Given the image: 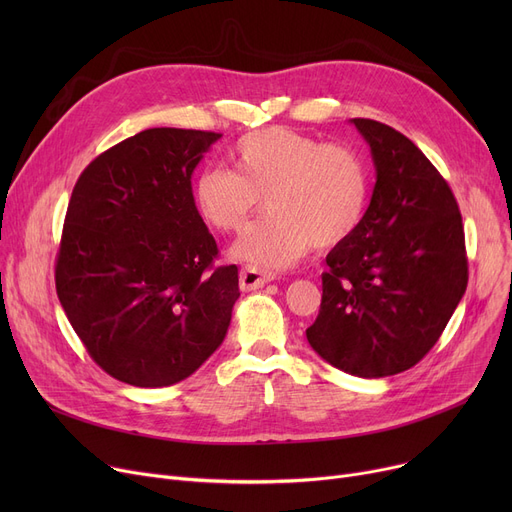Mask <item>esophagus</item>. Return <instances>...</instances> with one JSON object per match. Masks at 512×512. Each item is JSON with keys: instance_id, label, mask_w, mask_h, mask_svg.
I'll list each match as a JSON object with an SVG mask.
<instances>
[{"instance_id": "esophagus-1", "label": "esophagus", "mask_w": 512, "mask_h": 512, "mask_svg": "<svg viewBox=\"0 0 512 512\" xmlns=\"http://www.w3.org/2000/svg\"><path fill=\"white\" fill-rule=\"evenodd\" d=\"M270 280H274V276L270 272L257 270V267H242L240 270V288L242 290H257Z\"/></svg>"}]
</instances>
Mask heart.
<instances>
[{
	"label": "heart",
	"mask_w": 512,
	"mask_h": 512,
	"mask_svg": "<svg viewBox=\"0 0 512 512\" xmlns=\"http://www.w3.org/2000/svg\"><path fill=\"white\" fill-rule=\"evenodd\" d=\"M232 170L205 168L193 182L201 218L238 232L259 209L267 215L238 238L232 255L261 270H284L311 247L332 249L361 226L369 170L351 147L288 128L249 132L230 151Z\"/></svg>",
	"instance_id": "1"
}]
</instances>
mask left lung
Returning <instances> with one entry per match:
<instances>
[{
  "instance_id": "1",
  "label": "left lung",
  "mask_w": 512,
  "mask_h": 512,
  "mask_svg": "<svg viewBox=\"0 0 512 512\" xmlns=\"http://www.w3.org/2000/svg\"><path fill=\"white\" fill-rule=\"evenodd\" d=\"M351 124L371 149L375 186L361 226L321 274V307L307 328L313 351L357 378L419 363L467 290L465 232L448 182L398 130Z\"/></svg>"
}]
</instances>
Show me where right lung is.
Returning a JSON list of instances; mask_svg holds the SVG:
<instances>
[{
	"label": "right lung",
	"instance_id": "obj_1",
	"mask_svg": "<svg viewBox=\"0 0 512 512\" xmlns=\"http://www.w3.org/2000/svg\"><path fill=\"white\" fill-rule=\"evenodd\" d=\"M220 137L143 130L93 159L72 191L58 299L93 361L124 384H178L226 338L238 270L211 267L218 245L191 184Z\"/></svg>",
	"mask_w": 512,
	"mask_h": 512
}]
</instances>
